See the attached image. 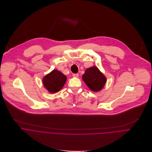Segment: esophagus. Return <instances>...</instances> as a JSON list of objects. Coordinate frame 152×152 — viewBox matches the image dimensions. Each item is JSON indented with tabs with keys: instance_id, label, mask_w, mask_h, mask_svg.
<instances>
[{
	"instance_id": "34e87169",
	"label": "esophagus",
	"mask_w": 152,
	"mask_h": 152,
	"mask_svg": "<svg viewBox=\"0 0 152 152\" xmlns=\"http://www.w3.org/2000/svg\"><path fill=\"white\" fill-rule=\"evenodd\" d=\"M78 75H79L78 74H72V76H73L74 77H76V78L78 77Z\"/></svg>"
}]
</instances>
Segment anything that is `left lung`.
Listing matches in <instances>:
<instances>
[{
	"label": "left lung",
	"mask_w": 152,
	"mask_h": 152,
	"mask_svg": "<svg viewBox=\"0 0 152 152\" xmlns=\"http://www.w3.org/2000/svg\"><path fill=\"white\" fill-rule=\"evenodd\" d=\"M82 78L89 88L94 92L101 90L106 82L105 77L96 66L87 69Z\"/></svg>",
	"instance_id": "1"
}]
</instances>
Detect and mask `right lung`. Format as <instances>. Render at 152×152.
<instances>
[{"instance_id":"add662e5","label":"right lung","mask_w":152,"mask_h":152,"mask_svg":"<svg viewBox=\"0 0 152 152\" xmlns=\"http://www.w3.org/2000/svg\"><path fill=\"white\" fill-rule=\"evenodd\" d=\"M66 81V77L61 72L53 70L43 78V84L51 93H56L61 89Z\"/></svg>"}]
</instances>
